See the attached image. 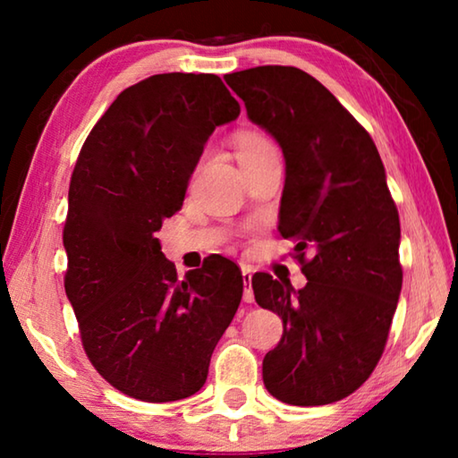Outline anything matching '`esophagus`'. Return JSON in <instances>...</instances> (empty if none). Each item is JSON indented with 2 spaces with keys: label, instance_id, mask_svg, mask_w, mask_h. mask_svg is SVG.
I'll return each mask as SVG.
<instances>
[{
  "label": "esophagus",
  "instance_id": "34e87169",
  "mask_svg": "<svg viewBox=\"0 0 458 458\" xmlns=\"http://www.w3.org/2000/svg\"><path fill=\"white\" fill-rule=\"evenodd\" d=\"M242 281H244V301L246 303H252L254 301V293H252V270L250 268H242Z\"/></svg>",
  "mask_w": 458,
  "mask_h": 458
}]
</instances>
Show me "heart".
<instances>
[{"mask_svg": "<svg viewBox=\"0 0 458 458\" xmlns=\"http://www.w3.org/2000/svg\"><path fill=\"white\" fill-rule=\"evenodd\" d=\"M267 149H275V147L267 137H262L259 133H242V135H238V139H236L238 159L252 157V155L262 153Z\"/></svg>", "mask_w": 458, "mask_h": 458, "instance_id": "obj_1", "label": "heart"}]
</instances>
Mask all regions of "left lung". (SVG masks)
<instances>
[{
	"mask_svg": "<svg viewBox=\"0 0 458 458\" xmlns=\"http://www.w3.org/2000/svg\"><path fill=\"white\" fill-rule=\"evenodd\" d=\"M248 119L284 155L278 232L297 242L303 289L252 276L254 299L283 319L262 360L276 400L323 406L350 396L382 358L402 291L400 218L376 143L311 74L257 66L224 76ZM311 247L314 259H304Z\"/></svg>",
	"mask_w": 458,
	"mask_h": 458,
	"instance_id": "8db88e82",
	"label": "left lung"
}]
</instances>
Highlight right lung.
Masks as SVG:
<instances>
[{
  "label": "right lung",
  "mask_w": 458,
  "mask_h": 458,
  "mask_svg": "<svg viewBox=\"0 0 458 458\" xmlns=\"http://www.w3.org/2000/svg\"><path fill=\"white\" fill-rule=\"evenodd\" d=\"M238 114L220 76L153 74L113 100L76 159L66 297L92 366L135 400L196 394L242 299L234 262L216 254L177 278L155 238L182 208L208 137Z\"/></svg>",
  "instance_id": "1"
}]
</instances>
